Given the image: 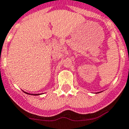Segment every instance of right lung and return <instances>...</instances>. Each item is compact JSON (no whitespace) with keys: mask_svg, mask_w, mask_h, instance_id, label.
Returning a JSON list of instances; mask_svg holds the SVG:
<instances>
[{"mask_svg":"<svg viewBox=\"0 0 129 129\" xmlns=\"http://www.w3.org/2000/svg\"><path fill=\"white\" fill-rule=\"evenodd\" d=\"M23 92H24V91H23ZM24 93H26V94H29V95H40V94H29V93H26V92H24Z\"/></svg>","mask_w":129,"mask_h":129,"instance_id":"add662e5","label":"right lung"}]
</instances>
